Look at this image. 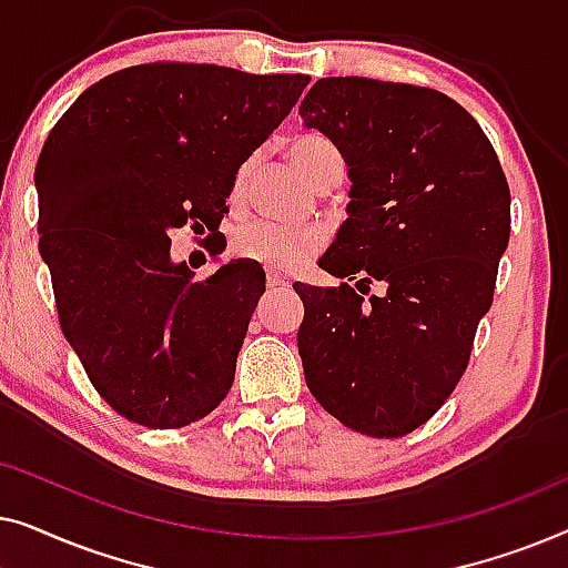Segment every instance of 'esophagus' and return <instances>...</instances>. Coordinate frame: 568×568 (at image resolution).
I'll return each instance as SVG.
<instances>
[{
	"label": "esophagus",
	"mask_w": 568,
	"mask_h": 568,
	"mask_svg": "<svg viewBox=\"0 0 568 568\" xmlns=\"http://www.w3.org/2000/svg\"><path fill=\"white\" fill-rule=\"evenodd\" d=\"M284 286H290V278L276 274V271H268V290H284Z\"/></svg>",
	"instance_id": "esophagus-1"
}]
</instances>
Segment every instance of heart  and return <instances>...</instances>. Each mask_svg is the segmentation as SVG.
Returning <instances> with one entry per match:
<instances>
[{
	"label": "heart",
	"mask_w": 568,
	"mask_h": 568,
	"mask_svg": "<svg viewBox=\"0 0 568 568\" xmlns=\"http://www.w3.org/2000/svg\"><path fill=\"white\" fill-rule=\"evenodd\" d=\"M290 158L300 173L313 185L336 181L344 168L338 146L323 134H300L290 142ZM253 170V158L243 160L232 175L230 204L240 206L245 199L247 178ZM325 245V230L317 224H286L274 220H255L240 227L232 235V253L237 258L261 263L274 271H294L300 263L321 251Z\"/></svg>",
	"instance_id": "obj_1"
}]
</instances>
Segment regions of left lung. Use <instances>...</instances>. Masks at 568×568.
I'll return each mask as SVG.
<instances>
[{"mask_svg":"<svg viewBox=\"0 0 568 568\" xmlns=\"http://www.w3.org/2000/svg\"><path fill=\"white\" fill-rule=\"evenodd\" d=\"M300 115L338 146L354 183L317 261L344 284H294L307 387L348 429L406 437L468 369L509 243L507 175L476 119L432 88L325 77Z\"/></svg>","mask_w":568,"mask_h":568,"instance_id":"obj_1","label":"left lung"}]
</instances>
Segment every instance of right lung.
Returning <instances> with one entry per match:
<instances>
[{
	"mask_svg": "<svg viewBox=\"0 0 568 568\" xmlns=\"http://www.w3.org/2000/svg\"><path fill=\"white\" fill-rule=\"evenodd\" d=\"M307 82L152 61L84 90L45 139L38 247L61 331L100 398L129 422L181 429L227 398L266 274L237 258L193 282L170 258V235L209 232V253L224 251L232 175Z\"/></svg>",
	"mask_w": 568,
	"mask_h": 568,
	"instance_id": "right-lung-1",
	"label": "right lung"
}]
</instances>
